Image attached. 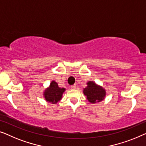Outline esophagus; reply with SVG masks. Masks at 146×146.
Instances as JSON below:
<instances>
[{"mask_svg": "<svg viewBox=\"0 0 146 146\" xmlns=\"http://www.w3.org/2000/svg\"><path fill=\"white\" fill-rule=\"evenodd\" d=\"M76 87H76L75 85H73L71 86V89H75Z\"/></svg>", "mask_w": 146, "mask_h": 146, "instance_id": "esophagus-1", "label": "esophagus"}]
</instances>
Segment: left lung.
Masks as SVG:
<instances>
[{"label":"left lung","instance_id":"obj_1","mask_svg":"<svg viewBox=\"0 0 146 146\" xmlns=\"http://www.w3.org/2000/svg\"><path fill=\"white\" fill-rule=\"evenodd\" d=\"M87 85V87L83 89V92L90 103L95 104L96 102H100L105 98L106 92L102 86L98 85L93 81H88Z\"/></svg>","mask_w":146,"mask_h":146}]
</instances>
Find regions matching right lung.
I'll list each match as a JSON object with an SVG mask.
<instances>
[{
  "mask_svg": "<svg viewBox=\"0 0 146 146\" xmlns=\"http://www.w3.org/2000/svg\"><path fill=\"white\" fill-rule=\"evenodd\" d=\"M65 91V88L59 87L57 82L52 81L49 87L45 89L43 96L46 102H50L53 104H57L59 100L62 99L63 94Z\"/></svg>",
  "mask_w": 146,
  "mask_h": 146,
  "instance_id": "obj_1",
  "label": "right lung"
}]
</instances>
